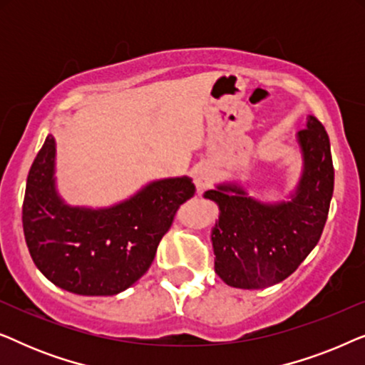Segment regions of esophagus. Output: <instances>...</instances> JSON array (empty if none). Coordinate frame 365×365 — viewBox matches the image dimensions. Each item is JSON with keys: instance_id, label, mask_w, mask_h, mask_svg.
Masks as SVG:
<instances>
[{"instance_id": "obj_1", "label": "esophagus", "mask_w": 365, "mask_h": 365, "mask_svg": "<svg viewBox=\"0 0 365 365\" xmlns=\"http://www.w3.org/2000/svg\"><path fill=\"white\" fill-rule=\"evenodd\" d=\"M214 181H216V169L212 168V164L202 163L194 169V186H196L197 192H202Z\"/></svg>"}]
</instances>
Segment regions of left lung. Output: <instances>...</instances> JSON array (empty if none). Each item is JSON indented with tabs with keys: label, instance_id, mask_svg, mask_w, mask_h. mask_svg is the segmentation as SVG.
<instances>
[{
	"label": "left lung",
	"instance_id": "8db88e82",
	"mask_svg": "<svg viewBox=\"0 0 365 365\" xmlns=\"http://www.w3.org/2000/svg\"><path fill=\"white\" fill-rule=\"evenodd\" d=\"M296 144L302 169L287 199L262 201L234 179L204 192L219 207L211 231L214 271L227 286L264 289L284 281L321 239L334 192L331 143L322 124L307 116Z\"/></svg>",
	"mask_w": 365,
	"mask_h": 365
}]
</instances>
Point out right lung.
<instances>
[{
	"instance_id": "right-lung-1",
	"label": "right lung",
	"mask_w": 365,
	"mask_h": 365,
	"mask_svg": "<svg viewBox=\"0 0 365 365\" xmlns=\"http://www.w3.org/2000/svg\"><path fill=\"white\" fill-rule=\"evenodd\" d=\"M194 191L189 176L164 178L111 206H71L58 192L56 139L48 134L28 174L24 239L54 286L79 296H114L148 271L179 204Z\"/></svg>"
}]
</instances>
